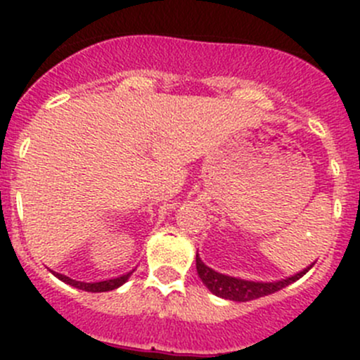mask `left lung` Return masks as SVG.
I'll return each instance as SVG.
<instances>
[{
	"label": "left lung",
	"mask_w": 360,
	"mask_h": 360,
	"mask_svg": "<svg viewBox=\"0 0 360 360\" xmlns=\"http://www.w3.org/2000/svg\"><path fill=\"white\" fill-rule=\"evenodd\" d=\"M314 266V263L310 266L304 268L300 274L291 275L288 278H282V281H274V282H257V281H245V278L238 277H230V275L219 274V271L212 270L210 266H207L205 263L200 259L197 252V271L200 281L205 284V288L210 292L216 294L217 297H224V300L231 301H250L257 300V297L268 296V294H274L281 289H284L285 285L292 284L297 278L303 277L310 268Z\"/></svg>",
	"instance_id": "1"
}]
</instances>
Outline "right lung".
I'll return each mask as SVG.
<instances>
[{
	"label": "right lung",
	"mask_w": 360,
	"mask_h": 360,
	"mask_svg": "<svg viewBox=\"0 0 360 360\" xmlns=\"http://www.w3.org/2000/svg\"><path fill=\"white\" fill-rule=\"evenodd\" d=\"M53 275H56L59 281L66 282V284L72 285V288L76 289H82V291H86V292H106V291H112V289H118L120 285L125 284L127 281H129V277L132 275V271H129V274L125 275H120V277H115V278H108V281H99V282H82V281H75V278L68 277V275H63V274H57V271L50 270Z\"/></svg>",
	"instance_id": "add662e5"
}]
</instances>
